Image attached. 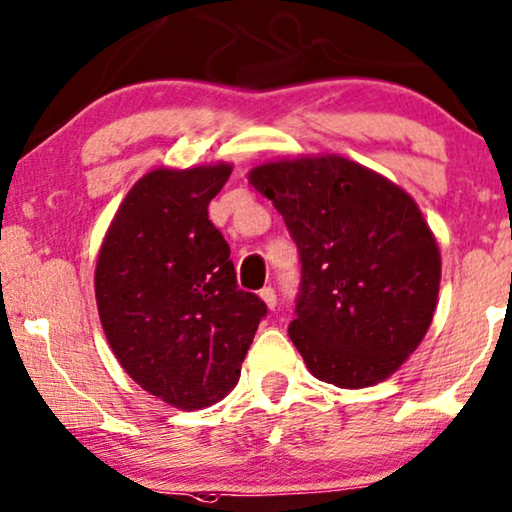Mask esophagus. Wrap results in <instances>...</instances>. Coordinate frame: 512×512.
<instances>
[{
    "mask_svg": "<svg viewBox=\"0 0 512 512\" xmlns=\"http://www.w3.org/2000/svg\"><path fill=\"white\" fill-rule=\"evenodd\" d=\"M258 296H261V301L268 305L270 310H275V305H277V294H275V289L272 287H263L261 291H258Z\"/></svg>",
    "mask_w": 512,
    "mask_h": 512,
    "instance_id": "obj_1",
    "label": "esophagus"
}]
</instances>
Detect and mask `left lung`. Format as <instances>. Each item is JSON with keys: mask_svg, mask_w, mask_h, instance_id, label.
<instances>
[{"mask_svg": "<svg viewBox=\"0 0 512 512\" xmlns=\"http://www.w3.org/2000/svg\"><path fill=\"white\" fill-rule=\"evenodd\" d=\"M249 183L272 199L301 254L289 338L310 374L369 388L428 334L442 258L409 192L338 155L258 164Z\"/></svg>", "mask_w": 512, "mask_h": 512, "instance_id": "left-lung-1", "label": "left lung"}]
</instances>
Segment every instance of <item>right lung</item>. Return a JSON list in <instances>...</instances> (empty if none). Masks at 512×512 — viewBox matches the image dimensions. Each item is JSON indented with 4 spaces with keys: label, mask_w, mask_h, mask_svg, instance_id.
Instances as JSON below:
<instances>
[{
    "label": "right lung",
    "mask_w": 512,
    "mask_h": 512,
    "mask_svg": "<svg viewBox=\"0 0 512 512\" xmlns=\"http://www.w3.org/2000/svg\"><path fill=\"white\" fill-rule=\"evenodd\" d=\"M232 164L157 167L119 204L96 261V305L117 362L143 390L183 411L223 400L265 315L237 287L209 202Z\"/></svg>",
    "instance_id": "add662e5"
}]
</instances>
